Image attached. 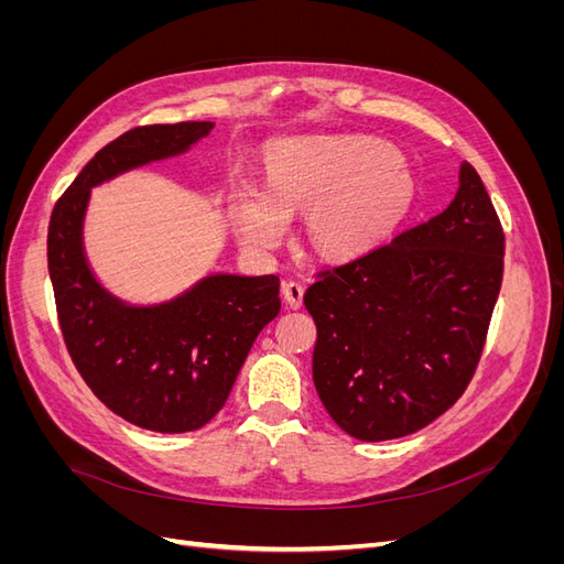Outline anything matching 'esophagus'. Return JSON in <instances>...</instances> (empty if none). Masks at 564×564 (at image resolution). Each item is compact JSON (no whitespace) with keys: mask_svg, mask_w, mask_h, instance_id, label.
Listing matches in <instances>:
<instances>
[{"mask_svg":"<svg viewBox=\"0 0 564 564\" xmlns=\"http://www.w3.org/2000/svg\"><path fill=\"white\" fill-rule=\"evenodd\" d=\"M282 296H284V303L289 305L292 311H299L303 305V284L299 282H284L282 284Z\"/></svg>","mask_w":564,"mask_h":564,"instance_id":"esophagus-1","label":"esophagus"}]
</instances>
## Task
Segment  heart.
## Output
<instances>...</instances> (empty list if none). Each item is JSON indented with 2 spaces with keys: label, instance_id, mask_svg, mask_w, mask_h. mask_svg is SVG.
<instances>
[{
  "label": "heart",
  "instance_id": "b5f03b06",
  "mask_svg": "<svg viewBox=\"0 0 564 564\" xmlns=\"http://www.w3.org/2000/svg\"><path fill=\"white\" fill-rule=\"evenodd\" d=\"M268 181L237 204L242 242L256 253L282 242L294 212H311L308 235L324 256L362 253L395 228L412 195L395 150L365 135L284 141L272 152Z\"/></svg>",
  "mask_w": 564,
  "mask_h": 564
}]
</instances>
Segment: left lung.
Wrapping results in <instances>:
<instances>
[{
  "mask_svg": "<svg viewBox=\"0 0 564 564\" xmlns=\"http://www.w3.org/2000/svg\"><path fill=\"white\" fill-rule=\"evenodd\" d=\"M503 278V230L475 169L449 207L386 247L319 272L313 381L350 437L412 435L464 395Z\"/></svg>",
  "mask_w": 564,
  "mask_h": 564,
  "instance_id": "obj_1",
  "label": "left lung"
}]
</instances>
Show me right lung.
<instances>
[{"label": "right lung", "instance_id": "obj_1", "mask_svg": "<svg viewBox=\"0 0 564 564\" xmlns=\"http://www.w3.org/2000/svg\"><path fill=\"white\" fill-rule=\"evenodd\" d=\"M214 122L135 127L82 169L48 220L46 259L56 311L77 371L124 421L187 433L226 404L256 336L280 313V278L214 272L172 301L133 305L110 294L84 253L91 187L183 155Z\"/></svg>", "mask_w": 564, "mask_h": 564}]
</instances>
